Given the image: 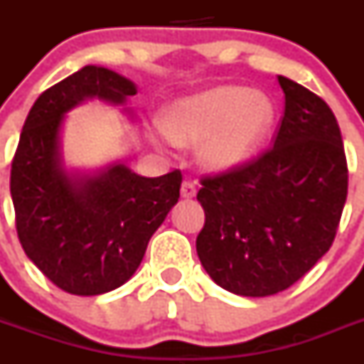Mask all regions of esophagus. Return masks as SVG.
Segmentation results:
<instances>
[{"label": "esophagus", "mask_w": 364, "mask_h": 364, "mask_svg": "<svg viewBox=\"0 0 364 364\" xmlns=\"http://www.w3.org/2000/svg\"><path fill=\"white\" fill-rule=\"evenodd\" d=\"M180 195L184 198H193L197 195V186L189 182V180H186L184 184H182V189H180Z\"/></svg>", "instance_id": "esophagus-1"}]
</instances>
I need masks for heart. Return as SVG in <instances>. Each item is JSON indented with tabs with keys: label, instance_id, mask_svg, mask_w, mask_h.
<instances>
[{
	"label": "heart",
	"instance_id": "b5f03b06",
	"mask_svg": "<svg viewBox=\"0 0 364 364\" xmlns=\"http://www.w3.org/2000/svg\"><path fill=\"white\" fill-rule=\"evenodd\" d=\"M275 120L272 100L239 85H218L175 100L147 138L159 151L197 146V159L211 173H228L253 159Z\"/></svg>",
	"mask_w": 364,
	"mask_h": 364
}]
</instances>
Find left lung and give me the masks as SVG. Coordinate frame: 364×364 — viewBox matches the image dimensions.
Wrapping results in <instances>:
<instances>
[{"instance_id":"obj_1","label":"left lung","mask_w":364,"mask_h":364,"mask_svg":"<svg viewBox=\"0 0 364 364\" xmlns=\"http://www.w3.org/2000/svg\"><path fill=\"white\" fill-rule=\"evenodd\" d=\"M284 117L273 149L202 180V266L220 288L268 297L290 288L330 250L348 193L339 125L319 96L279 76Z\"/></svg>"}]
</instances>
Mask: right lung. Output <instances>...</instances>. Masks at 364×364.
Instances as JSON below:
<instances>
[{"label":"right lung","instance_id":"1","mask_svg":"<svg viewBox=\"0 0 364 364\" xmlns=\"http://www.w3.org/2000/svg\"><path fill=\"white\" fill-rule=\"evenodd\" d=\"M136 85L122 74L85 65L34 102L12 160L16 230L28 259L58 288L102 295L133 277L153 233L178 202L182 175L147 178L112 162L95 171L63 160L65 114L87 100L118 105L133 120Z\"/></svg>","mask_w":364,"mask_h":364}]
</instances>
